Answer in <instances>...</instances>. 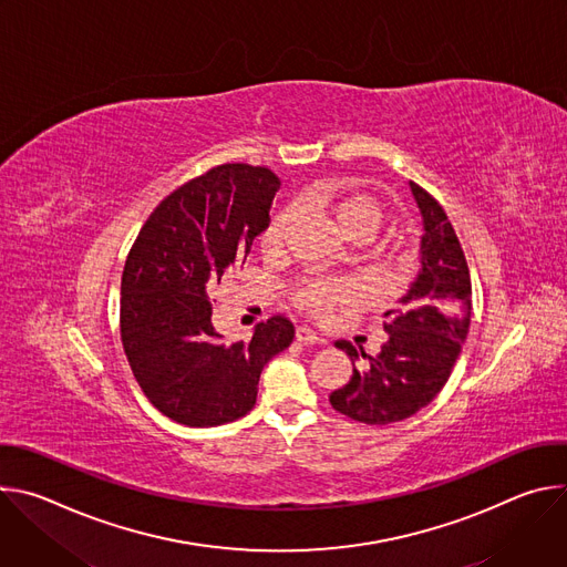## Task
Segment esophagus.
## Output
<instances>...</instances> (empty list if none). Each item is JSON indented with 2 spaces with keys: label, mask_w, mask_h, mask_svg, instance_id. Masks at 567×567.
I'll return each instance as SVG.
<instances>
[{
  "label": "esophagus",
  "mask_w": 567,
  "mask_h": 567,
  "mask_svg": "<svg viewBox=\"0 0 567 567\" xmlns=\"http://www.w3.org/2000/svg\"><path fill=\"white\" fill-rule=\"evenodd\" d=\"M296 341L305 343V346H316V343H320V337L311 328L300 326V328H296Z\"/></svg>",
  "instance_id": "1"
}]
</instances>
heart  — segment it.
<instances>
[{
  "label": "heart",
  "mask_w": 567,
  "mask_h": 567,
  "mask_svg": "<svg viewBox=\"0 0 567 567\" xmlns=\"http://www.w3.org/2000/svg\"><path fill=\"white\" fill-rule=\"evenodd\" d=\"M302 204L328 210L339 233L348 239L354 235H372L381 221V206L374 197L359 193L346 184H322L309 188L302 195ZM293 208H285L274 215L271 224L262 235L265 249L274 251L282 245ZM357 300V287L348 280H320L311 278L298 285L293 302L316 318H328L337 309H343Z\"/></svg>",
  "instance_id": "heart-1"
}]
</instances>
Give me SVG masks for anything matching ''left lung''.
<instances>
[{
	"instance_id": "1",
	"label": "left lung",
	"mask_w": 567,
	"mask_h": 567,
	"mask_svg": "<svg viewBox=\"0 0 567 567\" xmlns=\"http://www.w3.org/2000/svg\"><path fill=\"white\" fill-rule=\"evenodd\" d=\"M411 193L422 215L420 274L401 296L399 307L383 313L388 341L377 357L358 354L350 341H337L352 365V379L330 394L332 409L361 424L401 422L437 396L462 352L471 322V276L460 239L444 208L415 182Z\"/></svg>"
}]
</instances>
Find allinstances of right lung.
I'll use <instances>...</instances> for the list:
<instances>
[{"label":"right lung","mask_w":567,"mask_h":567,"mask_svg":"<svg viewBox=\"0 0 567 567\" xmlns=\"http://www.w3.org/2000/svg\"><path fill=\"white\" fill-rule=\"evenodd\" d=\"M278 188L269 168L217 166L154 208L125 260L123 348L152 406L179 424L208 429L245 417L265 365L293 341L285 316L237 343L224 341L210 320V293L245 265L271 221Z\"/></svg>","instance_id":"right-lung-1"}]
</instances>
